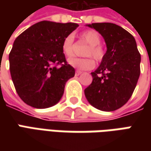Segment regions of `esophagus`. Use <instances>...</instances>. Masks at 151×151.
Masks as SVG:
<instances>
[{
  "mask_svg": "<svg viewBox=\"0 0 151 151\" xmlns=\"http://www.w3.org/2000/svg\"><path fill=\"white\" fill-rule=\"evenodd\" d=\"M81 73H82V71H81V70H76V76H79V75H81Z\"/></svg>",
  "mask_w": 151,
  "mask_h": 151,
  "instance_id": "esophagus-1",
  "label": "esophagus"
}]
</instances>
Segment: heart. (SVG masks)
Instances as JSON below:
<instances>
[{"label":"heart","instance_id":"heart-1","mask_svg":"<svg viewBox=\"0 0 151 151\" xmlns=\"http://www.w3.org/2000/svg\"><path fill=\"white\" fill-rule=\"evenodd\" d=\"M81 39L88 44V48L85 50L86 56H91L96 61L102 60L104 56V50L101 43V36L95 30H86L81 32L80 35ZM62 51L66 57H71L74 53V37L72 35H68L64 38L62 42ZM68 63L81 70H91L95 66V61L91 57L86 58H71L68 60Z\"/></svg>","mask_w":151,"mask_h":151}]
</instances>
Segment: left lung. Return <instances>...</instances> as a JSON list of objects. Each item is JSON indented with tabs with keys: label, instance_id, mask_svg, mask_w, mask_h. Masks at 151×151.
I'll return each instance as SVG.
<instances>
[{
	"label": "left lung",
	"instance_id": "8db88e82",
	"mask_svg": "<svg viewBox=\"0 0 151 151\" xmlns=\"http://www.w3.org/2000/svg\"><path fill=\"white\" fill-rule=\"evenodd\" d=\"M103 37L107 52L91 72L92 82L85 89L91 105L101 111H114L129 100L140 75L141 57L135 39L122 27L110 22L91 23Z\"/></svg>",
	"mask_w": 151,
	"mask_h": 151
}]
</instances>
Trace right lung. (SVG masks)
<instances>
[{
	"label": "right lung",
	"mask_w": 151,
	"mask_h": 151,
	"mask_svg": "<svg viewBox=\"0 0 151 151\" xmlns=\"http://www.w3.org/2000/svg\"><path fill=\"white\" fill-rule=\"evenodd\" d=\"M78 26L42 21L16 38L9 54L10 72L15 89L26 104L47 108L60 100L66 81L75 76L62 51V42Z\"/></svg>",
	"instance_id": "1"
}]
</instances>
